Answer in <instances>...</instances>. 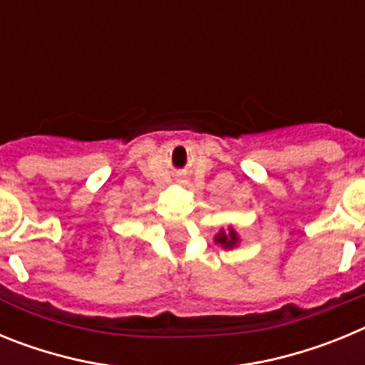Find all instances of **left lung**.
I'll return each instance as SVG.
<instances>
[{"instance_id": "8db88e82", "label": "left lung", "mask_w": 365, "mask_h": 365, "mask_svg": "<svg viewBox=\"0 0 365 365\" xmlns=\"http://www.w3.org/2000/svg\"><path fill=\"white\" fill-rule=\"evenodd\" d=\"M215 241H217L219 245H222L225 248H232L235 247V243H237V235H235L234 230H230L228 234H225V232H219V235L215 237Z\"/></svg>"}]
</instances>
